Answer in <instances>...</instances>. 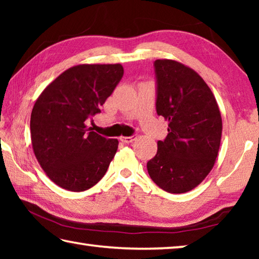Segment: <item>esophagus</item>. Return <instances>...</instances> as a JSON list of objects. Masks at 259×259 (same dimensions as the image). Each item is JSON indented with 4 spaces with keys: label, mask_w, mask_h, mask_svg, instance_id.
<instances>
[{
    "label": "esophagus",
    "mask_w": 259,
    "mask_h": 259,
    "mask_svg": "<svg viewBox=\"0 0 259 259\" xmlns=\"http://www.w3.org/2000/svg\"><path fill=\"white\" fill-rule=\"evenodd\" d=\"M136 138H137V136H131V137H123V136H122V137H120V140L122 143L129 144V143H133L134 140H136Z\"/></svg>",
    "instance_id": "34e87169"
}]
</instances>
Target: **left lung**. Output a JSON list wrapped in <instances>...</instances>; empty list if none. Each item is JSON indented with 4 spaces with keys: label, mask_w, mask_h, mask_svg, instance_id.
<instances>
[{
    "label": "left lung",
    "mask_w": 259,
    "mask_h": 259,
    "mask_svg": "<svg viewBox=\"0 0 259 259\" xmlns=\"http://www.w3.org/2000/svg\"><path fill=\"white\" fill-rule=\"evenodd\" d=\"M154 66L156 112L169 124L147 171L162 190L181 194L211 171L221 146L222 115L212 91L194 69L172 59H157Z\"/></svg>",
    "instance_id": "left-lung-1"
}]
</instances>
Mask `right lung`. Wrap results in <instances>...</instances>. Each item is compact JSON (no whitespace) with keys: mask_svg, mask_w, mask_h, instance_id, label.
Returning <instances> with one entry per match:
<instances>
[{"mask_svg":"<svg viewBox=\"0 0 259 259\" xmlns=\"http://www.w3.org/2000/svg\"><path fill=\"white\" fill-rule=\"evenodd\" d=\"M123 76L121 64H82L55 78L35 102L30 115L34 154L57 185L82 192L106 174L119 140L88 129Z\"/></svg>","mask_w":259,"mask_h":259,"instance_id":"1","label":"right lung"}]
</instances>
